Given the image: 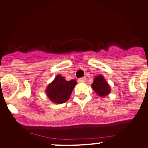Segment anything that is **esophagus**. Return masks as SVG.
Returning <instances> with one entry per match:
<instances>
[{"label": "esophagus", "mask_w": 148, "mask_h": 148, "mask_svg": "<svg viewBox=\"0 0 148 148\" xmlns=\"http://www.w3.org/2000/svg\"><path fill=\"white\" fill-rule=\"evenodd\" d=\"M86 81V77H81V78L78 79V82L79 83H85Z\"/></svg>", "instance_id": "1"}]
</instances>
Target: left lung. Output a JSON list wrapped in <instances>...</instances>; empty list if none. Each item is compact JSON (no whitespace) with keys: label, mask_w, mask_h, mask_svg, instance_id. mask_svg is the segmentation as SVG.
I'll return each mask as SVG.
<instances>
[{"label":"left lung","mask_w":148,"mask_h":148,"mask_svg":"<svg viewBox=\"0 0 148 148\" xmlns=\"http://www.w3.org/2000/svg\"><path fill=\"white\" fill-rule=\"evenodd\" d=\"M93 90L101 97H105L111 93V88L102 75H96L91 84Z\"/></svg>","instance_id":"1"}]
</instances>
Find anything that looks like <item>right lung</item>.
Returning a JSON list of instances; mask_svg holds the SVG:
<instances>
[{"mask_svg":"<svg viewBox=\"0 0 148 148\" xmlns=\"http://www.w3.org/2000/svg\"><path fill=\"white\" fill-rule=\"evenodd\" d=\"M76 84V80H71L68 81L65 77L58 74L48 85L45 93L51 101L60 104L66 102L70 99Z\"/></svg>","mask_w":148,"mask_h":148,"instance_id":"add662e5","label":"right lung"}]
</instances>
